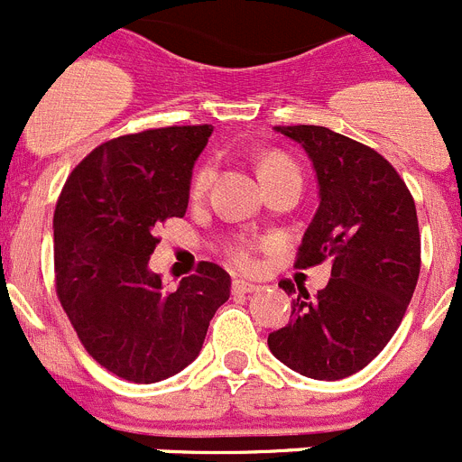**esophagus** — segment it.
<instances>
[{
    "label": "esophagus",
    "instance_id": "1",
    "mask_svg": "<svg viewBox=\"0 0 462 462\" xmlns=\"http://www.w3.org/2000/svg\"><path fill=\"white\" fill-rule=\"evenodd\" d=\"M255 290H260L257 282L244 281V278H235V281H232V292L236 294H248V292H255Z\"/></svg>",
    "mask_w": 462,
    "mask_h": 462
}]
</instances>
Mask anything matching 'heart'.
<instances>
[{"label":"heart","instance_id":"1","mask_svg":"<svg viewBox=\"0 0 462 462\" xmlns=\"http://www.w3.org/2000/svg\"><path fill=\"white\" fill-rule=\"evenodd\" d=\"M288 168H294L290 161L285 159H278V156H272V159H264V163L260 165V174L262 180L267 177V174H273V172H281V170H288ZM211 180H214V168L211 165H205V168L198 170V174L193 177V186H190V193L198 198V195L205 193L207 189H209ZM232 257H235L236 264H241V267H251L253 264V244L251 241H241V244H236L235 248H232Z\"/></svg>","mask_w":462,"mask_h":462}]
</instances>
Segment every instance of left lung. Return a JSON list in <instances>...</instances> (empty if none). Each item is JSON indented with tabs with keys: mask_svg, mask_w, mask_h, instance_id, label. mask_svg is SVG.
I'll return each mask as SVG.
<instances>
[{
	"mask_svg": "<svg viewBox=\"0 0 462 462\" xmlns=\"http://www.w3.org/2000/svg\"><path fill=\"white\" fill-rule=\"evenodd\" d=\"M301 144L318 177L319 205L297 267L329 262L315 297L290 281L292 315L272 331L278 361L313 380H343L371 364L396 334L421 269L417 207L405 181L375 149L324 126H276Z\"/></svg>",
	"mask_w": 462,
	"mask_h": 462,
	"instance_id": "obj_1",
	"label": "left lung"
}]
</instances>
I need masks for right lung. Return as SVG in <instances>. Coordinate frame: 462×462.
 <instances>
[{
	"label": "right lung",
	"mask_w": 462,
	"mask_h": 462,
	"mask_svg": "<svg viewBox=\"0 0 462 462\" xmlns=\"http://www.w3.org/2000/svg\"><path fill=\"white\" fill-rule=\"evenodd\" d=\"M214 126H168L103 143L66 180L57 200L55 281L78 338L103 368L138 384L184 371L200 355L230 273L200 262L163 288L149 257L156 227L184 218L193 165Z\"/></svg>",
	"instance_id": "right-lung-1"
}]
</instances>
